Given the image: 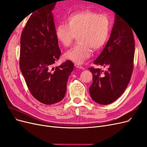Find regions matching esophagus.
I'll return each instance as SVG.
<instances>
[{"label": "esophagus", "mask_w": 147, "mask_h": 147, "mask_svg": "<svg viewBox=\"0 0 147 147\" xmlns=\"http://www.w3.org/2000/svg\"><path fill=\"white\" fill-rule=\"evenodd\" d=\"M75 66L76 67L80 69H84V67L83 66H82L80 64H78V63H75Z\"/></svg>", "instance_id": "obj_1"}]
</instances>
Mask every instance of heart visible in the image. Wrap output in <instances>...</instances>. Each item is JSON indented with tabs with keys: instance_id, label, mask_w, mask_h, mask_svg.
<instances>
[{
	"instance_id": "heart-1",
	"label": "heart",
	"mask_w": 147,
	"mask_h": 147,
	"mask_svg": "<svg viewBox=\"0 0 147 147\" xmlns=\"http://www.w3.org/2000/svg\"><path fill=\"white\" fill-rule=\"evenodd\" d=\"M110 32V21L107 15L86 10L69 15L66 24L57 26L55 34L65 47L72 45L77 35L78 43L67 51L64 56L75 63H82L91 56L92 49L97 51L105 45Z\"/></svg>"
}]
</instances>
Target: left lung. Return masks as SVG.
Returning <instances> with one entry per match:
<instances>
[{
	"mask_svg": "<svg viewBox=\"0 0 147 147\" xmlns=\"http://www.w3.org/2000/svg\"><path fill=\"white\" fill-rule=\"evenodd\" d=\"M107 43L94 64L107 67L105 71L93 67L90 96L97 103L107 105L121 96L129 82L134 69L135 41L132 28L116 14Z\"/></svg>",
	"mask_w": 147,
	"mask_h": 147,
	"instance_id": "left-lung-1",
	"label": "left lung"
}]
</instances>
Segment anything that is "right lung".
<instances>
[{
  "label": "right lung",
  "mask_w": 147,
  "mask_h": 147,
  "mask_svg": "<svg viewBox=\"0 0 147 147\" xmlns=\"http://www.w3.org/2000/svg\"><path fill=\"white\" fill-rule=\"evenodd\" d=\"M53 1L33 11L21 37L20 67L29 92L41 103L50 105L64 98L74 64L66 61L55 67L61 52L51 11Z\"/></svg>",
  "instance_id": "1"
}]
</instances>
